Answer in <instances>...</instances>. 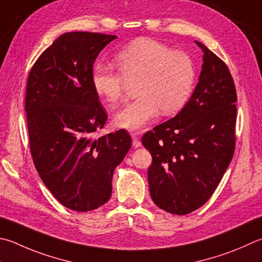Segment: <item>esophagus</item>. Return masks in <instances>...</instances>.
Returning a JSON list of instances; mask_svg holds the SVG:
<instances>
[{
  "instance_id": "obj_1",
  "label": "esophagus",
  "mask_w": 262,
  "mask_h": 262,
  "mask_svg": "<svg viewBox=\"0 0 262 262\" xmlns=\"http://www.w3.org/2000/svg\"><path fill=\"white\" fill-rule=\"evenodd\" d=\"M140 134H141L140 132L133 133V134H132V137H133V146H134V147L141 146V141H140V137H139Z\"/></svg>"
}]
</instances>
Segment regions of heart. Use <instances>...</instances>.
I'll list each match as a JSON object with an SVG mask.
<instances>
[{"label": "heart", "mask_w": 262, "mask_h": 262, "mask_svg": "<svg viewBox=\"0 0 262 262\" xmlns=\"http://www.w3.org/2000/svg\"><path fill=\"white\" fill-rule=\"evenodd\" d=\"M119 72L105 64H96L92 72L94 92L108 105H115L135 84L137 98L128 103L115 117L122 129L139 130L158 116L180 111L191 96L196 69L183 51L151 39H139L115 57Z\"/></svg>", "instance_id": "1"}]
</instances>
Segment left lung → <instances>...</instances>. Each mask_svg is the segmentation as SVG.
<instances>
[{
    "mask_svg": "<svg viewBox=\"0 0 262 262\" xmlns=\"http://www.w3.org/2000/svg\"><path fill=\"white\" fill-rule=\"evenodd\" d=\"M196 45L204 56L192 96L177 117L142 137L152 156L147 170L152 201L178 215L211 198L235 152L234 80L225 61L201 42Z\"/></svg>",
    "mask_w": 262,
    "mask_h": 262,
    "instance_id": "obj_1",
    "label": "left lung"
}]
</instances>
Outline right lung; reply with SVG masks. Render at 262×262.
<instances>
[{
  "label": "right lung",
  "instance_id": "right-lung-1",
  "mask_svg": "<svg viewBox=\"0 0 262 262\" xmlns=\"http://www.w3.org/2000/svg\"><path fill=\"white\" fill-rule=\"evenodd\" d=\"M115 39L92 32L61 34L27 79L25 111L35 168L57 201L77 212L96 210L110 199L113 172L132 145L123 129L93 139L107 120L93 88V65Z\"/></svg>",
  "mask_w": 262,
  "mask_h": 262
}]
</instances>
